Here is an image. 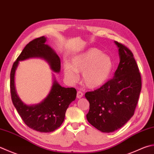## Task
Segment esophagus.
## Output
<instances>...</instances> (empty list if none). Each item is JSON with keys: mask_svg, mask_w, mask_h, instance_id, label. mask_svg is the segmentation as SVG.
Wrapping results in <instances>:
<instances>
[{"mask_svg": "<svg viewBox=\"0 0 154 154\" xmlns=\"http://www.w3.org/2000/svg\"><path fill=\"white\" fill-rule=\"evenodd\" d=\"M83 97V93L81 91H78L77 92V98H80Z\"/></svg>", "mask_w": 154, "mask_h": 154, "instance_id": "34e87169", "label": "esophagus"}]
</instances>
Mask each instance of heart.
Instances as JSON below:
<instances>
[{
  "label": "heart",
  "mask_w": 154,
  "mask_h": 154,
  "mask_svg": "<svg viewBox=\"0 0 154 154\" xmlns=\"http://www.w3.org/2000/svg\"><path fill=\"white\" fill-rule=\"evenodd\" d=\"M113 61L108 55L103 54L97 48H91L74 56L71 63L63 64V72L69 82L75 83L78 74L82 73V81L90 88H96L106 82L112 73Z\"/></svg>",
  "instance_id": "1"
}]
</instances>
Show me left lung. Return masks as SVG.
Segmentation results:
<instances>
[{
	"label": "left lung",
	"instance_id": "8db88e82",
	"mask_svg": "<svg viewBox=\"0 0 154 154\" xmlns=\"http://www.w3.org/2000/svg\"><path fill=\"white\" fill-rule=\"evenodd\" d=\"M120 62L114 76L94 91L87 92L90 103L86 119L104 133L116 131L127 123L137 106L141 89V78L133 53L117 42Z\"/></svg>",
	"mask_w": 154,
	"mask_h": 154
}]
</instances>
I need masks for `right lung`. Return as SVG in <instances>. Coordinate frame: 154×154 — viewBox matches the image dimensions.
Instances as JSON below:
<instances>
[{
	"label": "right lung",
	"mask_w": 154,
	"mask_h": 154,
	"mask_svg": "<svg viewBox=\"0 0 154 154\" xmlns=\"http://www.w3.org/2000/svg\"><path fill=\"white\" fill-rule=\"evenodd\" d=\"M44 36L35 39L25 46L14 62L10 75L11 94L13 103L23 121L32 129L41 133L55 131L64 121L66 111L76 97L74 88H65L54 78L50 92L41 103L27 105L23 103L17 94L14 86V75L20 61L29 58H42L45 60L52 71L59 73L61 68L60 59L53 49L48 44Z\"/></svg>",
	"instance_id": "right-lung-1"
}]
</instances>
